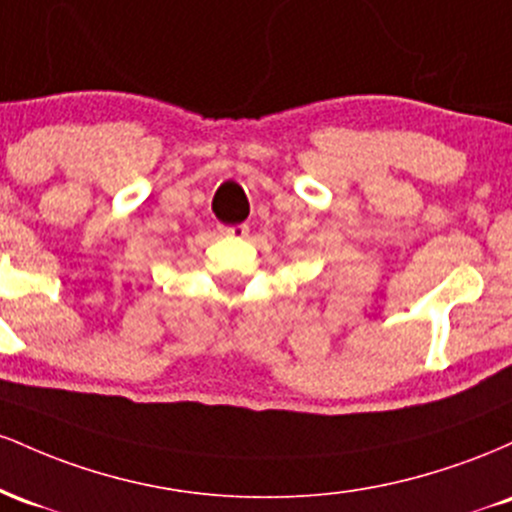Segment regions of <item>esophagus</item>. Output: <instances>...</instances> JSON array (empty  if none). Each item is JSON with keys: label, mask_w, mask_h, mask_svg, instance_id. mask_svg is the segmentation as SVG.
Returning <instances> with one entry per match:
<instances>
[{"label": "esophagus", "mask_w": 512, "mask_h": 512, "mask_svg": "<svg viewBox=\"0 0 512 512\" xmlns=\"http://www.w3.org/2000/svg\"><path fill=\"white\" fill-rule=\"evenodd\" d=\"M219 231L223 236H231V238H245L250 233L248 223H238V226H221Z\"/></svg>", "instance_id": "esophagus-1"}]
</instances>
